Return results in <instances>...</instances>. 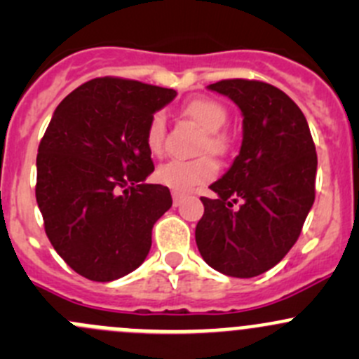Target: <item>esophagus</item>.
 <instances>
[{"label": "esophagus", "instance_id": "1", "mask_svg": "<svg viewBox=\"0 0 359 359\" xmlns=\"http://www.w3.org/2000/svg\"><path fill=\"white\" fill-rule=\"evenodd\" d=\"M172 198H173V206H179L180 203H182V200H184V194L179 193V191H173Z\"/></svg>", "mask_w": 359, "mask_h": 359}]
</instances>
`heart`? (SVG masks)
<instances>
[{
	"instance_id": "1",
	"label": "heart",
	"mask_w": 359,
	"mask_h": 359,
	"mask_svg": "<svg viewBox=\"0 0 359 359\" xmlns=\"http://www.w3.org/2000/svg\"><path fill=\"white\" fill-rule=\"evenodd\" d=\"M187 118L193 119L203 130L200 153H212L222 156L229 149V137L222 132L227 121V109L219 100L210 97H196L182 107ZM146 144L153 154H159L165 146V116L154 112L146 128ZM219 166L210 156L196 159H172L156 170V180L163 186L179 193H187L201 184L215 179Z\"/></svg>"
}]
</instances>
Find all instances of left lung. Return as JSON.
<instances>
[{
	"mask_svg": "<svg viewBox=\"0 0 359 359\" xmlns=\"http://www.w3.org/2000/svg\"><path fill=\"white\" fill-rule=\"evenodd\" d=\"M208 90L229 97L243 114L240 154L201 198L196 226L203 260L233 278L276 266L299 240L314 203L318 156L306 116L276 86L222 79Z\"/></svg>",
	"mask_w": 359,
	"mask_h": 359,
	"instance_id": "obj_1",
	"label": "left lung"
}]
</instances>
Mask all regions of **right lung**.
Returning <instances> with one entry per match:
<instances>
[{"label":"right lung","mask_w":359,"mask_h":359,"mask_svg":"<svg viewBox=\"0 0 359 359\" xmlns=\"http://www.w3.org/2000/svg\"><path fill=\"white\" fill-rule=\"evenodd\" d=\"M175 95L106 76L69 93L50 119L36 158V201L50 243L88 280L135 271L153 226L172 206L168 187L144 180L154 170L147 123Z\"/></svg>","instance_id":"right-lung-1"}]
</instances>
